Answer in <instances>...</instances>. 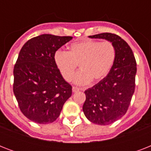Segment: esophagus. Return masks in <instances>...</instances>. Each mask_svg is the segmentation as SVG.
<instances>
[{
  "mask_svg": "<svg viewBox=\"0 0 151 151\" xmlns=\"http://www.w3.org/2000/svg\"><path fill=\"white\" fill-rule=\"evenodd\" d=\"M79 90L80 89H79V88L77 87H73V88H72V91H73V92H78Z\"/></svg>",
  "mask_w": 151,
  "mask_h": 151,
  "instance_id": "34e87169",
  "label": "esophagus"
}]
</instances>
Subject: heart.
Listing matches in <instances>:
<instances>
[{
  "label": "heart",
  "instance_id": "heart-1",
  "mask_svg": "<svg viewBox=\"0 0 151 151\" xmlns=\"http://www.w3.org/2000/svg\"><path fill=\"white\" fill-rule=\"evenodd\" d=\"M117 56L114 45L109 41L85 40L72 43L67 52L57 50L54 62L59 73L66 81H71L77 65L80 71L73 78L78 85L97 83L111 70Z\"/></svg>",
  "mask_w": 151,
  "mask_h": 151
}]
</instances>
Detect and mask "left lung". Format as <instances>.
Wrapping results in <instances>:
<instances>
[{
	"label": "left lung",
	"instance_id": "obj_1",
	"mask_svg": "<svg viewBox=\"0 0 151 151\" xmlns=\"http://www.w3.org/2000/svg\"><path fill=\"white\" fill-rule=\"evenodd\" d=\"M88 37L111 41L117 51L108 75L85 92L82 108L90 122L106 125L123 117L129 109L136 86V61L130 46L117 34L103 33Z\"/></svg>",
	"mask_w": 151,
	"mask_h": 151
}]
</instances>
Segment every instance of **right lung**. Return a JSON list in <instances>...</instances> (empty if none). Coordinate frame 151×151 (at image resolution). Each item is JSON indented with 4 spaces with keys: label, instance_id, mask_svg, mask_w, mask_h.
<instances>
[{
    "label": "right lung",
    "instance_id": "1",
    "mask_svg": "<svg viewBox=\"0 0 151 151\" xmlns=\"http://www.w3.org/2000/svg\"><path fill=\"white\" fill-rule=\"evenodd\" d=\"M73 38L42 34L22 46L14 66L13 92L21 112L30 121L49 124L72 95L54 62V54Z\"/></svg>",
    "mask_w": 151,
    "mask_h": 151
}]
</instances>
